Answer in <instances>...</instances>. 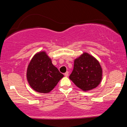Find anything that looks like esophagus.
I'll list each match as a JSON object with an SVG mask.
<instances>
[{
	"instance_id": "obj_1",
	"label": "esophagus",
	"mask_w": 127,
	"mask_h": 127,
	"mask_svg": "<svg viewBox=\"0 0 127 127\" xmlns=\"http://www.w3.org/2000/svg\"><path fill=\"white\" fill-rule=\"evenodd\" d=\"M64 76H65V77H67L68 76V71H67V72L65 73Z\"/></svg>"
}]
</instances>
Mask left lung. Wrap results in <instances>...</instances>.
Listing matches in <instances>:
<instances>
[{
    "label": "left lung",
    "instance_id": "1",
    "mask_svg": "<svg viewBox=\"0 0 127 127\" xmlns=\"http://www.w3.org/2000/svg\"><path fill=\"white\" fill-rule=\"evenodd\" d=\"M103 70L94 57L84 52L74 60V67L69 78L78 88L88 91L96 88L101 82Z\"/></svg>",
    "mask_w": 127,
    "mask_h": 127
}]
</instances>
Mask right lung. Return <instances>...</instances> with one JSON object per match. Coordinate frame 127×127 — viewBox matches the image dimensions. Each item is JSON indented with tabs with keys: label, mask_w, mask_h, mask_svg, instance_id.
Here are the masks:
<instances>
[{
	"label": "right lung",
	"mask_w": 127,
	"mask_h": 127,
	"mask_svg": "<svg viewBox=\"0 0 127 127\" xmlns=\"http://www.w3.org/2000/svg\"><path fill=\"white\" fill-rule=\"evenodd\" d=\"M64 75L52 63L46 52L42 51L33 57L27 67L26 77L31 88L39 93H49Z\"/></svg>",
	"instance_id": "right-lung-1"
}]
</instances>
